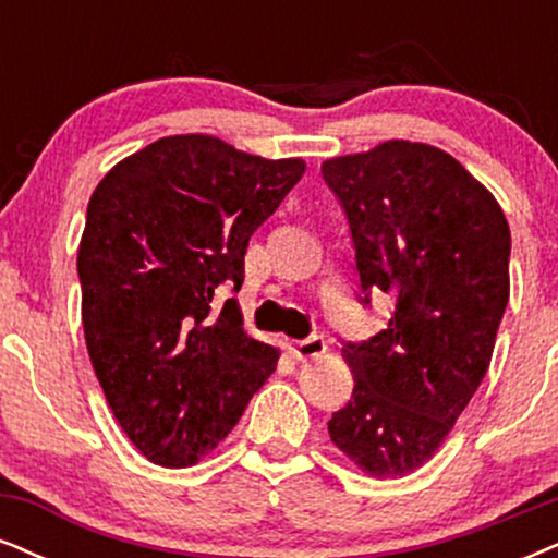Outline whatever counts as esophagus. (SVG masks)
Masks as SVG:
<instances>
[{"label": "esophagus", "mask_w": 558, "mask_h": 558, "mask_svg": "<svg viewBox=\"0 0 558 558\" xmlns=\"http://www.w3.org/2000/svg\"><path fill=\"white\" fill-rule=\"evenodd\" d=\"M291 355L295 361H314V357H319L327 352V342H324V337L314 335V337H306V340H299V342H291Z\"/></svg>", "instance_id": "34e87169"}]
</instances>
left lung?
<instances>
[{
    "label": "left lung",
    "instance_id": "obj_1",
    "mask_svg": "<svg viewBox=\"0 0 558 558\" xmlns=\"http://www.w3.org/2000/svg\"><path fill=\"white\" fill-rule=\"evenodd\" d=\"M322 178L348 216L357 301L391 295L386 329L344 342L355 389L329 437L378 478L429 461L489 368L510 299V227L450 154L412 141L327 159Z\"/></svg>",
    "mask_w": 558,
    "mask_h": 558
}]
</instances>
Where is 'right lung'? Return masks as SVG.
I'll list each match as a JSON object with an SVG mask.
<instances>
[{
	"label": "right lung",
	"mask_w": 558,
	"mask_h": 558,
	"mask_svg": "<svg viewBox=\"0 0 558 558\" xmlns=\"http://www.w3.org/2000/svg\"><path fill=\"white\" fill-rule=\"evenodd\" d=\"M303 169L190 133L123 159L92 193L76 255L84 340L118 425L151 463L193 466L278 365L216 291L242 288L250 236Z\"/></svg>",
	"instance_id": "add662e5"
}]
</instances>
